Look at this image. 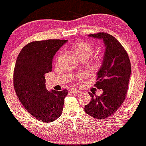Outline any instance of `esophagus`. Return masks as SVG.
Here are the masks:
<instances>
[{
    "label": "esophagus",
    "instance_id": "obj_1",
    "mask_svg": "<svg viewBox=\"0 0 146 146\" xmlns=\"http://www.w3.org/2000/svg\"><path fill=\"white\" fill-rule=\"evenodd\" d=\"M70 92H72L74 94H79L80 91L78 89H76V88H72V89L70 90Z\"/></svg>",
    "mask_w": 146,
    "mask_h": 146
}]
</instances>
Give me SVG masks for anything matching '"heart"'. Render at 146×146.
<instances>
[{"instance_id":"1","label":"heart","mask_w":146,"mask_h":146,"mask_svg":"<svg viewBox=\"0 0 146 146\" xmlns=\"http://www.w3.org/2000/svg\"><path fill=\"white\" fill-rule=\"evenodd\" d=\"M73 49L79 59L88 58L94 52V47L88 42L78 41L73 45Z\"/></svg>"}]
</instances>
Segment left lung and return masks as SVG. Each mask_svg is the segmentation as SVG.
Listing matches in <instances>:
<instances>
[{
	"label": "left lung",
	"mask_w": 146,
	"mask_h": 146,
	"mask_svg": "<svg viewBox=\"0 0 146 146\" xmlns=\"http://www.w3.org/2000/svg\"><path fill=\"white\" fill-rule=\"evenodd\" d=\"M88 36L102 39L106 46L95 84L103 93L100 96L89 93L91 102L86 105L84 110L92 117L103 119L115 113L125 100L131 67L127 51L115 37L105 32Z\"/></svg>",
	"instance_id": "obj_1"
}]
</instances>
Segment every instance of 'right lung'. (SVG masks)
Here are the masks:
<instances>
[{
  "label": "right lung",
  "mask_w": 146,
  "mask_h": 146,
  "mask_svg": "<svg viewBox=\"0 0 146 146\" xmlns=\"http://www.w3.org/2000/svg\"><path fill=\"white\" fill-rule=\"evenodd\" d=\"M67 40L48 39L33 41L18 55L13 84L19 101L38 121L51 122L61 115L67 90L48 91L45 74L52 71L54 55Z\"/></svg>",
  "instance_id": "obj_1"
}]
</instances>
